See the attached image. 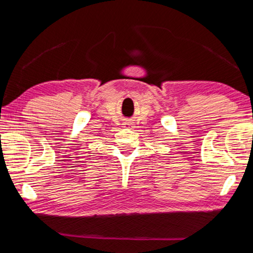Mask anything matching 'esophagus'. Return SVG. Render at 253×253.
Listing matches in <instances>:
<instances>
[{"label":"esophagus","instance_id":"1","mask_svg":"<svg viewBox=\"0 0 253 253\" xmlns=\"http://www.w3.org/2000/svg\"><path fill=\"white\" fill-rule=\"evenodd\" d=\"M132 125H134V124H132V123H130V122H126L125 124H124V127L129 128V127H132Z\"/></svg>","mask_w":253,"mask_h":253}]
</instances>
